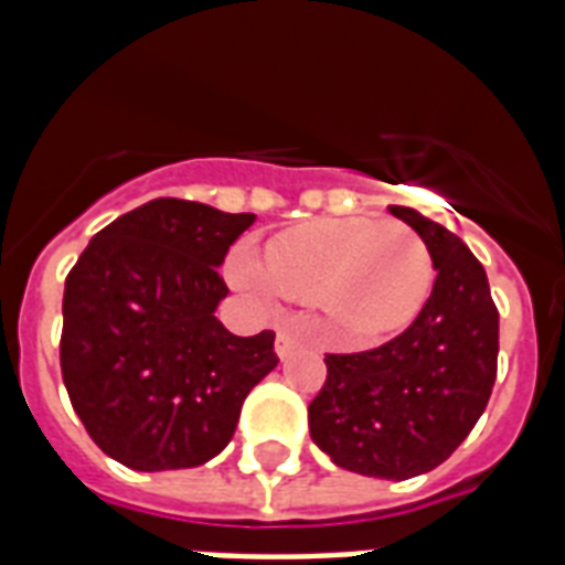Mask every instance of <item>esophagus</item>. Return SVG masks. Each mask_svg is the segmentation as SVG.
<instances>
[{"label":"esophagus","instance_id":"obj_1","mask_svg":"<svg viewBox=\"0 0 565 565\" xmlns=\"http://www.w3.org/2000/svg\"><path fill=\"white\" fill-rule=\"evenodd\" d=\"M296 345H299V337L292 334L290 328H281L278 337H275V352H278V358H287Z\"/></svg>","mask_w":565,"mask_h":565}]
</instances>
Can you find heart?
Returning a JSON list of instances; mask_svg holds the SVG:
<instances>
[{
    "label": "heart",
    "mask_w": 565,
    "mask_h": 565,
    "mask_svg": "<svg viewBox=\"0 0 565 565\" xmlns=\"http://www.w3.org/2000/svg\"><path fill=\"white\" fill-rule=\"evenodd\" d=\"M234 275L243 287H255L248 266L237 264ZM264 275L290 296L319 299L345 337L375 340L419 313L434 260L411 225L352 216L278 234L266 246Z\"/></svg>",
    "instance_id": "obj_1"
}]
</instances>
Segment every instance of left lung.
<instances>
[{
	"label": "left lung",
	"mask_w": 565,
	"mask_h": 565,
	"mask_svg": "<svg viewBox=\"0 0 565 565\" xmlns=\"http://www.w3.org/2000/svg\"><path fill=\"white\" fill-rule=\"evenodd\" d=\"M430 252L437 278L419 317L390 343L326 354L308 407L310 437L349 472L407 481L437 469L469 437L499 370V308L466 243L413 207H390Z\"/></svg>",
	"instance_id": "left-lung-1"
}]
</instances>
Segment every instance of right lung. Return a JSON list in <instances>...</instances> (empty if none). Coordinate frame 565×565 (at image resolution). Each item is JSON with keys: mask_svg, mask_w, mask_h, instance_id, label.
Wrapping results in <instances>:
<instances>
[{"mask_svg": "<svg viewBox=\"0 0 565 565\" xmlns=\"http://www.w3.org/2000/svg\"><path fill=\"white\" fill-rule=\"evenodd\" d=\"M252 222L154 199L102 228L66 275L64 386L93 443L128 469L207 463L278 366L273 331L234 337L213 317L228 296L216 266Z\"/></svg>", "mask_w": 565, "mask_h": 565, "instance_id": "obj_1", "label": "right lung"}]
</instances>
